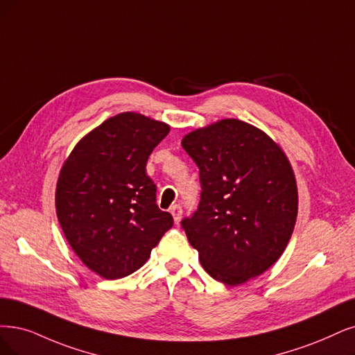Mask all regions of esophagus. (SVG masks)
I'll return each instance as SVG.
<instances>
[{
  "label": "esophagus",
  "instance_id": "obj_1",
  "mask_svg": "<svg viewBox=\"0 0 355 355\" xmlns=\"http://www.w3.org/2000/svg\"><path fill=\"white\" fill-rule=\"evenodd\" d=\"M169 212H171V215H173V218H174V222H175V224H178V222L181 220V216H182V209H181V206H180V205H174V206H171Z\"/></svg>",
  "mask_w": 355,
  "mask_h": 355
}]
</instances>
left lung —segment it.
I'll return each instance as SVG.
<instances>
[{"label": "left lung", "instance_id": "obj_1", "mask_svg": "<svg viewBox=\"0 0 355 355\" xmlns=\"http://www.w3.org/2000/svg\"><path fill=\"white\" fill-rule=\"evenodd\" d=\"M181 146L199 166L198 211L181 222L203 269L235 286L277 261L298 212L293 166L265 131L235 118L196 128Z\"/></svg>", "mask_w": 355, "mask_h": 355}]
</instances>
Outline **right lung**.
Here are the masks:
<instances>
[{
  "mask_svg": "<svg viewBox=\"0 0 355 355\" xmlns=\"http://www.w3.org/2000/svg\"><path fill=\"white\" fill-rule=\"evenodd\" d=\"M169 125L139 112L108 118L80 139L61 166L55 209L73 252L105 279H120L146 263L173 227L156 205L148 157Z\"/></svg>",
  "mask_w": 355,
  "mask_h": 355,
  "instance_id": "1",
  "label": "right lung"
}]
</instances>
